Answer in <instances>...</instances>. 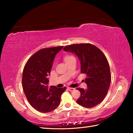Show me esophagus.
<instances>
[{
    "instance_id": "1",
    "label": "esophagus",
    "mask_w": 133,
    "mask_h": 133,
    "mask_svg": "<svg viewBox=\"0 0 133 133\" xmlns=\"http://www.w3.org/2000/svg\"><path fill=\"white\" fill-rule=\"evenodd\" d=\"M67 89H68L70 91H73L75 90V89L71 88V87H67Z\"/></svg>"
}]
</instances>
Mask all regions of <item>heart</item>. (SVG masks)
<instances>
[{"mask_svg": "<svg viewBox=\"0 0 133 133\" xmlns=\"http://www.w3.org/2000/svg\"><path fill=\"white\" fill-rule=\"evenodd\" d=\"M75 58L74 56H72V55H68V56H66V57L64 58V61H69L70 59H74Z\"/></svg>", "mask_w": 133, "mask_h": 133, "instance_id": "b5f03b06", "label": "heart"}]
</instances>
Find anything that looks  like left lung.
<instances>
[{
    "mask_svg": "<svg viewBox=\"0 0 133 133\" xmlns=\"http://www.w3.org/2000/svg\"><path fill=\"white\" fill-rule=\"evenodd\" d=\"M63 50L78 56L81 72L87 75L85 82L87 89H77L81 92L77 103L86 108L98 105L105 98L111 82L109 64L105 55L98 47L90 43L69 45Z\"/></svg>",
    "mask_w": 133,
    "mask_h": 133,
    "instance_id": "8db88e82",
    "label": "left lung"
}]
</instances>
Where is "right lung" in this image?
<instances>
[{
  "label": "right lung",
  "mask_w": 133,
  "mask_h": 133,
  "mask_svg": "<svg viewBox=\"0 0 133 133\" xmlns=\"http://www.w3.org/2000/svg\"><path fill=\"white\" fill-rule=\"evenodd\" d=\"M63 46L46 48L39 50L25 65L22 76V86L25 95L34 109L46 113L57 108L61 97L66 87H48L54 59Z\"/></svg>",
  "instance_id": "obj_1"
}]
</instances>
